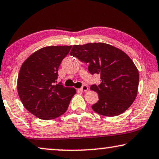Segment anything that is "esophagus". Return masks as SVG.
<instances>
[{
  "label": "esophagus",
  "mask_w": 159,
  "mask_h": 159,
  "mask_svg": "<svg viewBox=\"0 0 159 159\" xmlns=\"http://www.w3.org/2000/svg\"><path fill=\"white\" fill-rule=\"evenodd\" d=\"M87 90H88V86L86 85L82 86V87L80 89V91H81V92H86Z\"/></svg>",
  "instance_id": "1"
}]
</instances>
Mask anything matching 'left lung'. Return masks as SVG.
Masks as SVG:
<instances>
[{
    "instance_id": "1",
    "label": "left lung",
    "mask_w": 159,
    "mask_h": 159,
    "mask_svg": "<svg viewBox=\"0 0 159 159\" xmlns=\"http://www.w3.org/2000/svg\"><path fill=\"white\" fill-rule=\"evenodd\" d=\"M70 55L89 65V72L100 75L101 83L91 86L99 100L92 108L104 116L125 112L136 99L139 72L129 57L119 48L104 43L73 45Z\"/></svg>"
}]
</instances>
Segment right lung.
<instances>
[{
  "label": "right lung",
  "mask_w": 159,
  "mask_h": 159,
  "mask_svg": "<svg viewBox=\"0 0 159 159\" xmlns=\"http://www.w3.org/2000/svg\"><path fill=\"white\" fill-rule=\"evenodd\" d=\"M72 46H46L32 54L23 62L19 73L17 90L24 107L43 120H50L64 114L74 88L55 84L58 68Z\"/></svg>",
  "instance_id": "right-lung-1"
}]
</instances>
